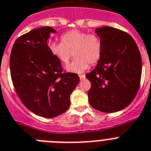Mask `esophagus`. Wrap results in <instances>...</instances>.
<instances>
[{
  "label": "esophagus",
  "mask_w": 151,
  "mask_h": 151,
  "mask_svg": "<svg viewBox=\"0 0 151 151\" xmlns=\"http://www.w3.org/2000/svg\"><path fill=\"white\" fill-rule=\"evenodd\" d=\"M80 77V79H81V81H83V80L85 79V75L84 74H81V75H79Z\"/></svg>",
  "instance_id": "esophagus-1"
}]
</instances>
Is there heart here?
<instances>
[{
	"label": "heart",
	"instance_id": "obj_1",
	"mask_svg": "<svg viewBox=\"0 0 151 151\" xmlns=\"http://www.w3.org/2000/svg\"><path fill=\"white\" fill-rule=\"evenodd\" d=\"M61 41V43H51L48 48L52 55L63 65L69 62L73 53L75 58L66 68L68 71L82 73L100 59L102 45L96 35L70 30L63 34Z\"/></svg>",
	"mask_w": 151,
	"mask_h": 151
}]
</instances>
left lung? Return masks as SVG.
<instances>
[{
    "label": "left lung",
    "mask_w": 151,
    "mask_h": 151,
    "mask_svg": "<svg viewBox=\"0 0 151 151\" xmlns=\"http://www.w3.org/2000/svg\"><path fill=\"white\" fill-rule=\"evenodd\" d=\"M102 52L97 65L86 74L91 87L89 103L103 112H115L131 104L141 83V56L133 38L119 29H96Z\"/></svg>",
    "instance_id": "1"
}]
</instances>
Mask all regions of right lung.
<instances>
[{
	"label": "right lung",
	"instance_id": "add662e5",
	"mask_svg": "<svg viewBox=\"0 0 151 151\" xmlns=\"http://www.w3.org/2000/svg\"><path fill=\"white\" fill-rule=\"evenodd\" d=\"M55 32L49 27L31 30L17 39L10 57V76L21 102L45 118L66 112L80 81L77 74L63 71L61 62L49 51L48 39Z\"/></svg>",
	"mask_w": 151,
	"mask_h": 151
}]
</instances>
